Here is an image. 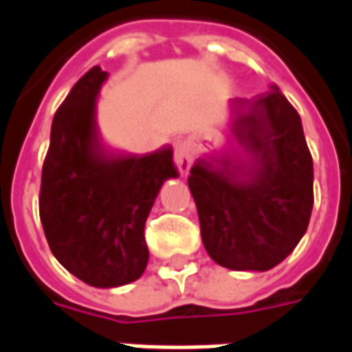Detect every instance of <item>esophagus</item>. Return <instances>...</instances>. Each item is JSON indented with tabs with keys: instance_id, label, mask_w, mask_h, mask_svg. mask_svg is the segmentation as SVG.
<instances>
[{
	"instance_id": "obj_1",
	"label": "esophagus",
	"mask_w": 352,
	"mask_h": 352,
	"mask_svg": "<svg viewBox=\"0 0 352 352\" xmlns=\"http://www.w3.org/2000/svg\"><path fill=\"white\" fill-rule=\"evenodd\" d=\"M190 164H192V153H190V146L184 145H177L175 148V166L179 169V173L181 175H188V169H190Z\"/></svg>"
}]
</instances>
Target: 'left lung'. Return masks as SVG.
<instances>
[{"mask_svg":"<svg viewBox=\"0 0 352 352\" xmlns=\"http://www.w3.org/2000/svg\"><path fill=\"white\" fill-rule=\"evenodd\" d=\"M245 158L198 160L188 186L206 251L217 264L265 272L287 258L313 209V158L300 115L273 85L237 115Z\"/></svg>","mask_w":352,"mask_h":352,"instance_id":"obj_1","label":"left lung"}]
</instances>
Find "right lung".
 Masks as SVG:
<instances>
[{
  "mask_svg": "<svg viewBox=\"0 0 352 352\" xmlns=\"http://www.w3.org/2000/svg\"><path fill=\"white\" fill-rule=\"evenodd\" d=\"M105 79L107 73L94 65L58 107L39 192L52 254L77 279L100 288L143 275L146 217L162 183L179 175L171 146L143 156L103 146L96 101Z\"/></svg>",
  "mask_w": 352,
  "mask_h": 352,
  "instance_id": "add662e5",
  "label": "right lung"
}]
</instances>
